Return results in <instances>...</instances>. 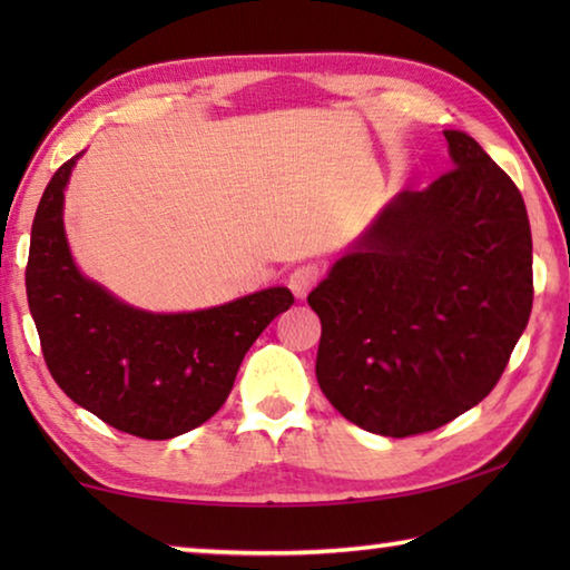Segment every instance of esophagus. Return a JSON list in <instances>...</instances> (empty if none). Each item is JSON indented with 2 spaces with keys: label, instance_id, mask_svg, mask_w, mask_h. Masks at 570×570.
<instances>
[{
  "label": "esophagus",
  "instance_id": "esophagus-1",
  "mask_svg": "<svg viewBox=\"0 0 570 570\" xmlns=\"http://www.w3.org/2000/svg\"><path fill=\"white\" fill-rule=\"evenodd\" d=\"M322 278V268L320 264H304L296 266L292 274H288V288H292L296 298H304L312 288L320 284Z\"/></svg>",
  "mask_w": 570,
  "mask_h": 570
}]
</instances>
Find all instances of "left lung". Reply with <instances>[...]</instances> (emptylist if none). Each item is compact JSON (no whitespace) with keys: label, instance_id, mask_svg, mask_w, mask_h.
I'll return each instance as SVG.
<instances>
[{"label":"left lung","instance_id":"obj_1","mask_svg":"<svg viewBox=\"0 0 570 570\" xmlns=\"http://www.w3.org/2000/svg\"><path fill=\"white\" fill-rule=\"evenodd\" d=\"M445 138L455 168L402 190L308 294L322 392L387 438L432 432L485 400L533 308L523 196L468 132Z\"/></svg>","mask_w":570,"mask_h":570}]
</instances>
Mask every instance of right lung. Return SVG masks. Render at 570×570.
I'll return each instance as SVG.
<instances>
[{"instance_id": "add662e5", "label": "right lung", "mask_w": 570, "mask_h": 570, "mask_svg": "<svg viewBox=\"0 0 570 570\" xmlns=\"http://www.w3.org/2000/svg\"><path fill=\"white\" fill-rule=\"evenodd\" d=\"M75 156L37 206L27 302L52 380L110 428L170 440L214 417L250 344L294 304L284 286L188 314L140 312L85 278L65 238L62 204Z\"/></svg>"}]
</instances>
